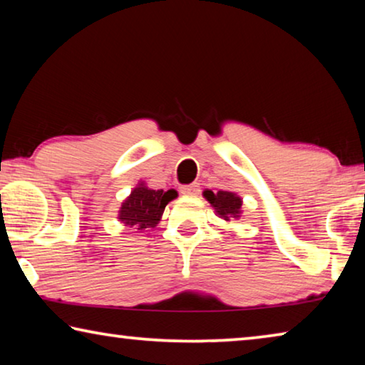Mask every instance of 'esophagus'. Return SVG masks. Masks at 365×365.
Instances as JSON below:
<instances>
[{"label": "esophagus", "mask_w": 365, "mask_h": 365, "mask_svg": "<svg viewBox=\"0 0 365 365\" xmlns=\"http://www.w3.org/2000/svg\"><path fill=\"white\" fill-rule=\"evenodd\" d=\"M197 191H200V187H197V183H190V185H183V187H180V193L183 195H197Z\"/></svg>", "instance_id": "esophagus-1"}]
</instances>
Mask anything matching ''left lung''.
I'll list each match as a JSON object with an SVG mask.
<instances>
[{
  "mask_svg": "<svg viewBox=\"0 0 365 365\" xmlns=\"http://www.w3.org/2000/svg\"><path fill=\"white\" fill-rule=\"evenodd\" d=\"M206 200L214 206L215 212H219L220 217L228 220L230 217H240V209H242V200L230 191H205Z\"/></svg>",
  "mask_w": 365,
  "mask_h": 365,
  "instance_id": "1",
  "label": "left lung"
}]
</instances>
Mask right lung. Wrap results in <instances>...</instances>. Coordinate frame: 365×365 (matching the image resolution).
Returning a JSON list of instances; mask_svg holds the SVG:
<instances>
[{
	"instance_id": "right-lung-1",
	"label": "right lung",
	"mask_w": 365,
	"mask_h": 365,
	"mask_svg": "<svg viewBox=\"0 0 365 365\" xmlns=\"http://www.w3.org/2000/svg\"><path fill=\"white\" fill-rule=\"evenodd\" d=\"M175 196V190H150L140 185L122 205L119 219L128 227H138V230L156 227L168 202Z\"/></svg>"
}]
</instances>
